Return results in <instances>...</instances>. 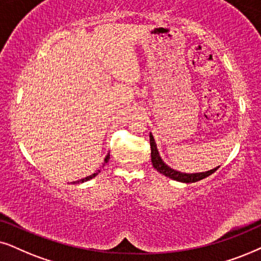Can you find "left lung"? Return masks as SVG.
Returning a JSON list of instances; mask_svg holds the SVG:
<instances>
[{"label":"left lung","mask_w":261,"mask_h":261,"mask_svg":"<svg viewBox=\"0 0 261 261\" xmlns=\"http://www.w3.org/2000/svg\"><path fill=\"white\" fill-rule=\"evenodd\" d=\"M149 137H150L152 167H154L156 171L161 173V174L168 176V178H171L173 180H176V181H180V182H186V184L187 182H196V181H199V180H201V179L206 178V176L211 175L213 173H215L218 168H220V166H218V167H216V168L210 169V171H207V172L192 173V174H187V173H181V172L174 171V169H172L171 167L167 166L166 163L162 161L161 156H160V154H159L158 148H156L155 140H154V137H152L151 134L149 135Z\"/></svg>","instance_id":"1"}]
</instances>
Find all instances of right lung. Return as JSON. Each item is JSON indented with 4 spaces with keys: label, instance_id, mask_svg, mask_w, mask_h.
Wrapping results in <instances>:
<instances>
[{
    "label": "right lung",
    "instance_id": "obj_1",
    "mask_svg": "<svg viewBox=\"0 0 261 261\" xmlns=\"http://www.w3.org/2000/svg\"><path fill=\"white\" fill-rule=\"evenodd\" d=\"M109 160H110V154H109V155H107V156H106V158H105V161H103V166H105V163H107V161H109ZM99 173H100V171H98V172H95V173H93V174H92V175H89V176H86V178H85V179H81V180H80V181H74V184H79V182H85V181H88V180H90V179H93V178H95V176H96V175H98V174H99Z\"/></svg>",
    "mask_w": 261,
    "mask_h": 261
}]
</instances>
